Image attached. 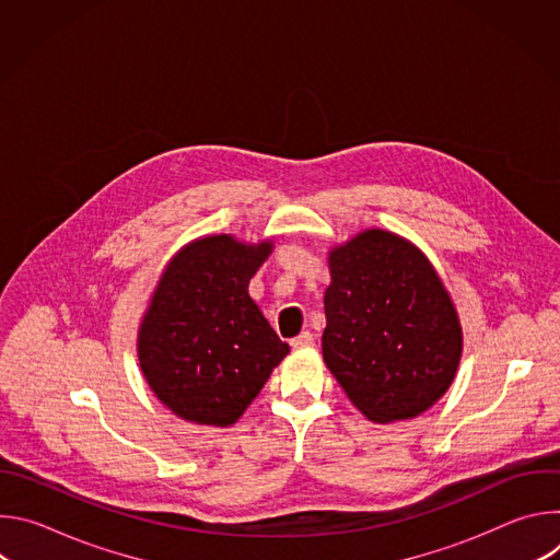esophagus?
<instances>
[{"label": "esophagus", "mask_w": 560, "mask_h": 560, "mask_svg": "<svg viewBox=\"0 0 560 560\" xmlns=\"http://www.w3.org/2000/svg\"><path fill=\"white\" fill-rule=\"evenodd\" d=\"M290 346H292L294 350H305V348H312V346H314V335H312V332H301L299 337H294V339L290 341Z\"/></svg>", "instance_id": "34e87169"}]
</instances>
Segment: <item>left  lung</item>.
I'll return each instance as SVG.
<instances>
[{
  "label": "left lung",
  "instance_id": "obj_1",
  "mask_svg": "<svg viewBox=\"0 0 560 560\" xmlns=\"http://www.w3.org/2000/svg\"><path fill=\"white\" fill-rule=\"evenodd\" d=\"M324 361L372 423L408 421L450 389L463 328L436 268L406 236L368 228L328 253Z\"/></svg>",
  "mask_w": 560,
  "mask_h": 560
}]
</instances>
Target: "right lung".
Returning a JSON list of instances; mask_svg holds the SVG:
<instances>
[{"mask_svg": "<svg viewBox=\"0 0 560 560\" xmlns=\"http://www.w3.org/2000/svg\"><path fill=\"white\" fill-rule=\"evenodd\" d=\"M272 238L206 234L159 277L137 332L141 374L175 417L212 428L242 419L290 352L248 292Z\"/></svg>", "mask_w": 560, "mask_h": 560, "instance_id": "add662e5", "label": "right lung"}]
</instances>
